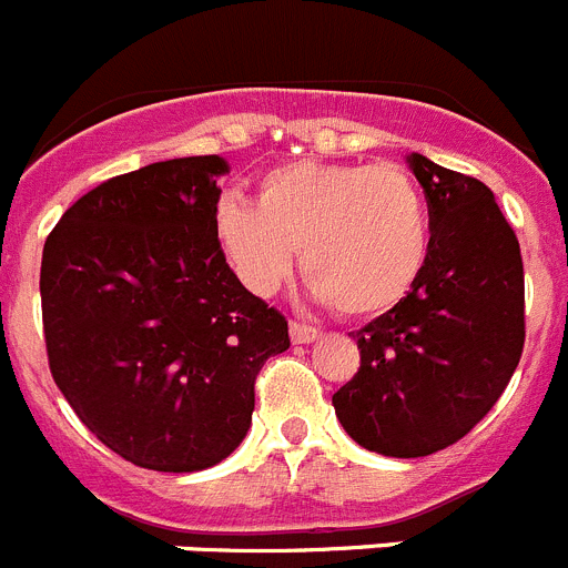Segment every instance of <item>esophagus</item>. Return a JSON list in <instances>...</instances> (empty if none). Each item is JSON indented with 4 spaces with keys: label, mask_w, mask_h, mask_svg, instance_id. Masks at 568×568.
I'll return each mask as SVG.
<instances>
[{
    "label": "esophagus",
    "mask_w": 568,
    "mask_h": 568,
    "mask_svg": "<svg viewBox=\"0 0 568 568\" xmlns=\"http://www.w3.org/2000/svg\"><path fill=\"white\" fill-rule=\"evenodd\" d=\"M321 329L310 327V324H301V321H293L290 324V338H293V344H313V341H318Z\"/></svg>",
    "instance_id": "1"
}]
</instances>
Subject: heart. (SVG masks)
I'll list each match as a JSON object with an SVG mask.
<instances>
[{
  "mask_svg": "<svg viewBox=\"0 0 568 568\" xmlns=\"http://www.w3.org/2000/svg\"><path fill=\"white\" fill-rule=\"evenodd\" d=\"M215 244L255 295L293 267L341 315H381L409 295L429 255V210L418 182L395 164L293 162L261 175L255 202L222 195Z\"/></svg>",
  "mask_w": 568,
  "mask_h": 568,
  "instance_id": "heart-1",
  "label": "heart"
}]
</instances>
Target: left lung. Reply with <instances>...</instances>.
I'll use <instances>...</instances> for the list:
<instances>
[{
    "label": "left lung",
    "instance_id": "left-lung-1",
    "mask_svg": "<svg viewBox=\"0 0 568 568\" xmlns=\"http://www.w3.org/2000/svg\"><path fill=\"white\" fill-rule=\"evenodd\" d=\"M429 207L415 287L353 335L361 366L333 395L346 435L386 458L464 438L504 395L524 353V258L484 182L406 155Z\"/></svg>",
    "mask_w": 568,
    "mask_h": 568
}]
</instances>
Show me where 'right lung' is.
Returning <instances> with one entry per match:
<instances>
[{
	"mask_svg": "<svg viewBox=\"0 0 568 568\" xmlns=\"http://www.w3.org/2000/svg\"><path fill=\"white\" fill-rule=\"evenodd\" d=\"M222 155L115 175L44 241L42 321L53 381L130 464L199 471L253 420L255 375L290 349L287 318L255 298L213 235Z\"/></svg>",
	"mask_w": 568,
	"mask_h": 568,
	"instance_id": "obj_1",
	"label": "right lung"
}]
</instances>
